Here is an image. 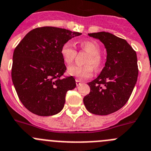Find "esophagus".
<instances>
[{
	"label": "esophagus",
	"instance_id": "1",
	"mask_svg": "<svg viewBox=\"0 0 151 151\" xmlns=\"http://www.w3.org/2000/svg\"><path fill=\"white\" fill-rule=\"evenodd\" d=\"M76 85H77V86H79L81 85V81H80L79 80H76Z\"/></svg>",
	"mask_w": 151,
	"mask_h": 151
}]
</instances>
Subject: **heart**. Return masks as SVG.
<instances>
[{
  "label": "heart",
  "mask_w": 151,
  "mask_h": 151,
  "mask_svg": "<svg viewBox=\"0 0 151 151\" xmlns=\"http://www.w3.org/2000/svg\"><path fill=\"white\" fill-rule=\"evenodd\" d=\"M80 47L83 50L89 53L86 64L87 65L80 66L77 65L69 66L68 68V74L75 77L78 80H85L93 75L94 66L95 69L101 68L103 65V59L100 55L101 47L96 42L86 40L80 43ZM62 58L65 64L70 65L73 63L77 56V50L72 43L67 42L63 45L60 50Z\"/></svg>",
  "instance_id": "obj_1"
}]
</instances>
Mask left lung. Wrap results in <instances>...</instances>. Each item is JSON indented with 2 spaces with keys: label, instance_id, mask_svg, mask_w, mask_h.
<instances>
[{
  "label": "left lung",
  "instance_id": "8db88e82",
  "mask_svg": "<svg viewBox=\"0 0 151 151\" xmlns=\"http://www.w3.org/2000/svg\"><path fill=\"white\" fill-rule=\"evenodd\" d=\"M106 49V61L100 75L88 83L90 92L83 103L89 112L106 115L122 108L129 100L139 74L137 56L125 39L106 32L88 33Z\"/></svg>",
  "mask_w": 151,
  "mask_h": 151
}]
</instances>
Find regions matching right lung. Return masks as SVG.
I'll return each mask as SVG.
<instances>
[{"label":"right lung","instance_id":"obj_1","mask_svg":"<svg viewBox=\"0 0 151 151\" xmlns=\"http://www.w3.org/2000/svg\"><path fill=\"white\" fill-rule=\"evenodd\" d=\"M81 33L54 27L33 29L13 53L12 80L25 107L39 116L59 113L68 90L76 87L74 77L61 78L66 70L60 50L63 45Z\"/></svg>","mask_w":151,"mask_h":151}]
</instances>
